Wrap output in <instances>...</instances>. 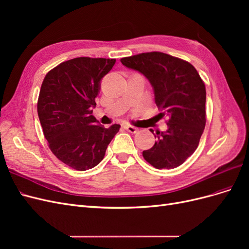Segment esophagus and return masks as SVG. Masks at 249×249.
I'll return each mask as SVG.
<instances>
[{"instance_id": "obj_1", "label": "esophagus", "mask_w": 249, "mask_h": 249, "mask_svg": "<svg viewBox=\"0 0 249 249\" xmlns=\"http://www.w3.org/2000/svg\"><path fill=\"white\" fill-rule=\"evenodd\" d=\"M124 130H126L127 132H130V133H133V134H135V133H137V131H138V129L136 126H134V125H131V124H124Z\"/></svg>"}]
</instances>
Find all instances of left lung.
I'll return each instance as SVG.
<instances>
[{
    "label": "left lung",
    "instance_id": "1",
    "mask_svg": "<svg viewBox=\"0 0 249 249\" xmlns=\"http://www.w3.org/2000/svg\"><path fill=\"white\" fill-rule=\"evenodd\" d=\"M120 61L149 81L159 115L168 116L167 131L155 135V145L143 150V158L157 169L179 166L197 148L205 130V83L192 64L161 52L142 53Z\"/></svg>",
    "mask_w": 249,
    "mask_h": 249
}]
</instances>
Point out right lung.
Segmentation results:
<instances>
[{"instance_id": "1", "label": "right lung", "mask_w": 249, "mask_h": 249, "mask_svg": "<svg viewBox=\"0 0 249 249\" xmlns=\"http://www.w3.org/2000/svg\"><path fill=\"white\" fill-rule=\"evenodd\" d=\"M115 59L80 57L60 63L44 77L37 112L49 147L73 169L96 166L105 157L119 124L105 127L92 114L102 79Z\"/></svg>"}]
</instances>
